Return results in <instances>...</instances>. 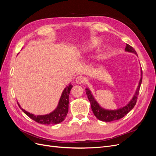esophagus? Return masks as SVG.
<instances>
[{"instance_id":"esophagus-1","label":"esophagus","mask_w":156,"mask_h":156,"mask_svg":"<svg viewBox=\"0 0 156 156\" xmlns=\"http://www.w3.org/2000/svg\"><path fill=\"white\" fill-rule=\"evenodd\" d=\"M75 83L78 84H83L84 83H85V79L83 76H79L76 78V79H75Z\"/></svg>"}]
</instances>
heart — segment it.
Returning a JSON list of instances; mask_svg holds the SVG:
<instances>
[{
  "label": "heart",
  "mask_w": 156,
  "mask_h": 156,
  "mask_svg": "<svg viewBox=\"0 0 156 156\" xmlns=\"http://www.w3.org/2000/svg\"><path fill=\"white\" fill-rule=\"evenodd\" d=\"M101 44V41L98 37H91L82 47L80 51L82 54L88 53L89 52L95 49Z\"/></svg>",
  "instance_id": "b5f03b06"
}]
</instances>
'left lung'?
<instances>
[{
    "label": "left lung",
    "instance_id": "1",
    "mask_svg": "<svg viewBox=\"0 0 156 156\" xmlns=\"http://www.w3.org/2000/svg\"><path fill=\"white\" fill-rule=\"evenodd\" d=\"M126 52H128V53H133L136 56H137L135 50L131 47L129 45L127 44L126 48L125 49ZM142 79H143V72L142 69H140V78L139 81L138 86L136 87L135 94H133V97L131 99V100L127 103V104L120 108H116V109H107L102 107L96 100L93 96L92 92L90 91L88 88H86L85 90L87 95L88 96V99L90 103L92 110L93 111L94 115L97 118L98 120L103 122H112L114 120H119L122 118H123L125 115H126L132 108H133L136 102L137 101V96L139 92V89L140 87L141 83H142Z\"/></svg>",
    "mask_w": 156,
    "mask_h": 156
}]
</instances>
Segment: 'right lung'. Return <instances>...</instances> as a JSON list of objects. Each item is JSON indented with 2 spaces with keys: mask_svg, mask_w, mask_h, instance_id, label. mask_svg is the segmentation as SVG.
<instances>
[{
  "mask_svg": "<svg viewBox=\"0 0 156 156\" xmlns=\"http://www.w3.org/2000/svg\"><path fill=\"white\" fill-rule=\"evenodd\" d=\"M72 87L73 85L71 83L68 86L66 87L62 92V94H61L57 107L55 108L54 111L51 112L49 114L44 115H34V114H32V113L23 109V108H21L20 103L17 102L18 105L28 116L30 117L33 120L37 122V123L45 125L59 124L60 122H62L65 119L66 116H67L68 112L69 96L70 90Z\"/></svg>",
  "mask_w": 156,
  "mask_h": 156,
  "instance_id": "obj_1",
  "label": "right lung"
}]
</instances>
